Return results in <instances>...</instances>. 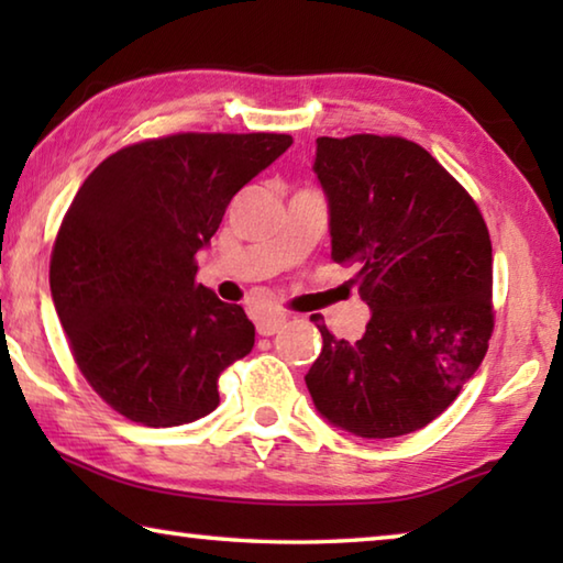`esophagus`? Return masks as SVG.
Returning a JSON list of instances; mask_svg holds the SVG:
<instances>
[{
	"label": "esophagus",
	"mask_w": 563,
	"mask_h": 563,
	"mask_svg": "<svg viewBox=\"0 0 563 563\" xmlns=\"http://www.w3.org/2000/svg\"><path fill=\"white\" fill-rule=\"evenodd\" d=\"M283 325H285V318L283 316H265V318H258V322H255V330H258V335L271 338Z\"/></svg>",
	"instance_id": "esophagus-1"
}]
</instances>
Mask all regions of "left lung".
<instances>
[{"label":"left lung","mask_w":563,"mask_h":563,"mask_svg":"<svg viewBox=\"0 0 563 563\" xmlns=\"http://www.w3.org/2000/svg\"><path fill=\"white\" fill-rule=\"evenodd\" d=\"M332 261L357 265L373 316L357 342L312 316L322 352L305 375L318 412L365 440L422 430L487 355L492 241L472 196L397 136L316 141Z\"/></svg>","instance_id":"obj_1"}]
</instances>
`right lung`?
Masks as SVG:
<instances>
[{"label":"right lung","mask_w":563,"mask_h":563,"mask_svg":"<svg viewBox=\"0 0 563 563\" xmlns=\"http://www.w3.org/2000/svg\"><path fill=\"white\" fill-rule=\"evenodd\" d=\"M288 133H176L91 170L56 235L49 285L74 360L103 402L144 427L218 407V377L253 350L241 305L196 283L231 198Z\"/></svg>","instance_id":"right-lung-1"}]
</instances>
